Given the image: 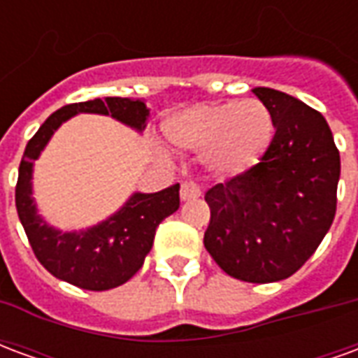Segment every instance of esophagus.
Listing matches in <instances>:
<instances>
[{"instance_id":"34e87169","label":"esophagus","mask_w":358,"mask_h":358,"mask_svg":"<svg viewBox=\"0 0 358 358\" xmlns=\"http://www.w3.org/2000/svg\"><path fill=\"white\" fill-rule=\"evenodd\" d=\"M201 195V187L197 186L195 182H184L182 189H180V199L182 201H189V199H197Z\"/></svg>"}]
</instances>
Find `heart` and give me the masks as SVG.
I'll use <instances>...</instances> for the list:
<instances>
[{
    "mask_svg": "<svg viewBox=\"0 0 358 358\" xmlns=\"http://www.w3.org/2000/svg\"><path fill=\"white\" fill-rule=\"evenodd\" d=\"M164 134L174 148L205 153L213 174L238 176L259 163L268 149L274 118L259 99L207 103L169 118Z\"/></svg>",
    "mask_w": 358,
    "mask_h": 358,
    "instance_id": "heart-1",
    "label": "heart"
}]
</instances>
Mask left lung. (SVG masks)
Segmentation results:
<instances>
[{
  "label": "left lung",
  "mask_w": 358,
  "mask_h": 358,
  "mask_svg": "<svg viewBox=\"0 0 358 358\" xmlns=\"http://www.w3.org/2000/svg\"><path fill=\"white\" fill-rule=\"evenodd\" d=\"M253 94L276 132L255 166L205 194L210 220L203 243L228 276L268 284L295 274L330 230L341 164L318 110L278 90Z\"/></svg>",
  "instance_id": "obj_1"
}]
</instances>
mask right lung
<instances>
[{
	"label": "right lung",
	"mask_w": 358,
	"mask_h": 358,
	"mask_svg": "<svg viewBox=\"0 0 358 358\" xmlns=\"http://www.w3.org/2000/svg\"><path fill=\"white\" fill-rule=\"evenodd\" d=\"M78 113L110 115L118 122L141 132L149 109L141 99L105 97L73 103L55 110L28 141L19 166L15 203L20 224L36 259L53 276L69 284L105 292L122 285L141 268L151 251L157 226L180 207V184L157 194H136L107 220L78 232H61L38 215L32 197V166L53 132Z\"/></svg>",
	"instance_id": "right-lung-1"
}]
</instances>
